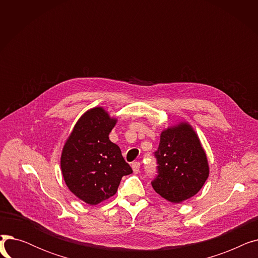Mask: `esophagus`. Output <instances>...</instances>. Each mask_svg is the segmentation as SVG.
Listing matches in <instances>:
<instances>
[{"mask_svg": "<svg viewBox=\"0 0 258 258\" xmlns=\"http://www.w3.org/2000/svg\"><path fill=\"white\" fill-rule=\"evenodd\" d=\"M132 168L134 170V173H138L140 171V163H139V162H133Z\"/></svg>", "mask_w": 258, "mask_h": 258, "instance_id": "esophagus-1", "label": "esophagus"}]
</instances>
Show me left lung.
Here are the masks:
<instances>
[{
  "label": "left lung",
  "instance_id": "obj_1",
  "mask_svg": "<svg viewBox=\"0 0 258 258\" xmlns=\"http://www.w3.org/2000/svg\"><path fill=\"white\" fill-rule=\"evenodd\" d=\"M155 157L158 175L152 186L158 195L175 204L196 196L209 177L206 153L188 122L161 133Z\"/></svg>",
  "mask_w": 258,
  "mask_h": 258
}]
</instances>
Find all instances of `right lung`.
<instances>
[{"mask_svg": "<svg viewBox=\"0 0 258 258\" xmlns=\"http://www.w3.org/2000/svg\"><path fill=\"white\" fill-rule=\"evenodd\" d=\"M116 122L103 107H93L78 119L62 147L64 183L89 205L113 197L122 177L133 172L119 146L108 139Z\"/></svg>", "mask_w": 258, "mask_h": 258, "instance_id": "1", "label": "right lung"}]
</instances>
